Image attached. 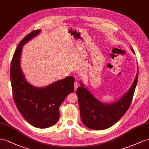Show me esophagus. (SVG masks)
<instances>
[{
	"label": "esophagus",
	"mask_w": 149,
	"mask_h": 149,
	"mask_svg": "<svg viewBox=\"0 0 149 149\" xmlns=\"http://www.w3.org/2000/svg\"><path fill=\"white\" fill-rule=\"evenodd\" d=\"M74 90H76L77 89L78 87L79 86V83L78 82H74Z\"/></svg>",
	"instance_id": "obj_1"
}]
</instances>
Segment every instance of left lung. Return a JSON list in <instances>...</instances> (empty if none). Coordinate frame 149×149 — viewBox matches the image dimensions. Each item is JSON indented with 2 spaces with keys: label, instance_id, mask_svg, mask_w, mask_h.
Here are the masks:
<instances>
[{
  "label": "left lung",
  "instance_id": "1",
  "mask_svg": "<svg viewBox=\"0 0 149 149\" xmlns=\"http://www.w3.org/2000/svg\"><path fill=\"white\" fill-rule=\"evenodd\" d=\"M132 50L134 52L133 49ZM138 77L139 72L129 91L121 99L111 104L100 102L81 83V86L77 90V95L83 124L90 129L101 130L109 128L117 123L131 105Z\"/></svg>",
  "mask_w": 149,
  "mask_h": 149
}]
</instances>
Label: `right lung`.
Returning <instances> with one entry per match:
<instances>
[{"label": "right lung", "mask_w": 149, "mask_h": 149, "mask_svg": "<svg viewBox=\"0 0 149 149\" xmlns=\"http://www.w3.org/2000/svg\"><path fill=\"white\" fill-rule=\"evenodd\" d=\"M40 32V30L32 31L17 45L10 64V76L18 111L32 126L46 128L59 120V107L67 95L74 92V79L66 77L44 88H36L26 81L20 68L21 50L23 45Z\"/></svg>", "instance_id": "add662e5"}]
</instances>
